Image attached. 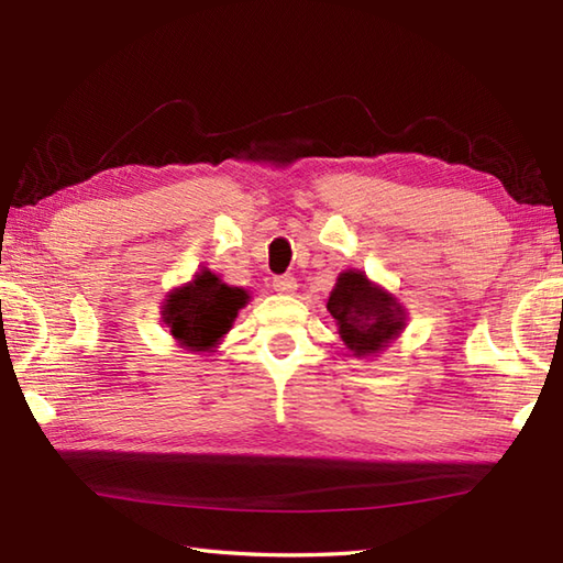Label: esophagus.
<instances>
[{"instance_id":"1","label":"esophagus","mask_w":563,"mask_h":563,"mask_svg":"<svg viewBox=\"0 0 563 563\" xmlns=\"http://www.w3.org/2000/svg\"><path fill=\"white\" fill-rule=\"evenodd\" d=\"M273 290L280 292V295H292L297 290V278L290 273L285 275H275L273 278Z\"/></svg>"}]
</instances>
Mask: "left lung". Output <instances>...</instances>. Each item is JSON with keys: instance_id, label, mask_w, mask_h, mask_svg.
I'll return each mask as SVG.
<instances>
[{"instance_id": "1", "label": "left lung", "mask_w": 563, "mask_h": 563, "mask_svg": "<svg viewBox=\"0 0 563 563\" xmlns=\"http://www.w3.org/2000/svg\"><path fill=\"white\" fill-rule=\"evenodd\" d=\"M327 309L336 319L341 339L355 357L385 351L406 327V309L397 297L369 283L363 271L339 275Z\"/></svg>"}]
</instances>
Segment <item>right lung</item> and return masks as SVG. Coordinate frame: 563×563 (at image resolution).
Here are the masks:
<instances>
[{
	"label": "right lung",
	"instance_id": "1",
	"mask_svg": "<svg viewBox=\"0 0 563 563\" xmlns=\"http://www.w3.org/2000/svg\"><path fill=\"white\" fill-rule=\"evenodd\" d=\"M246 302V290L222 283L212 271H200L194 280L166 295L162 319L181 349L212 353Z\"/></svg>",
	"mask_w": 563,
	"mask_h": 563
}]
</instances>
